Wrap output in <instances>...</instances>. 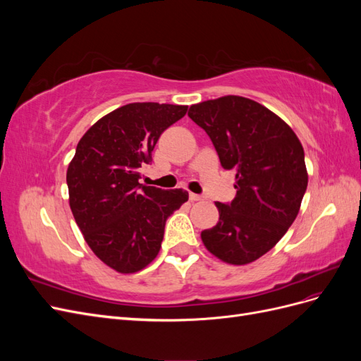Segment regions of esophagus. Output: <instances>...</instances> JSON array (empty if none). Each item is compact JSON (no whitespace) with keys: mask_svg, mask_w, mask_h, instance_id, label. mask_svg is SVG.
<instances>
[{"mask_svg":"<svg viewBox=\"0 0 361 361\" xmlns=\"http://www.w3.org/2000/svg\"><path fill=\"white\" fill-rule=\"evenodd\" d=\"M204 197L202 194H195V192H190V200L191 202H199V200H203Z\"/></svg>","mask_w":361,"mask_h":361,"instance_id":"obj_1","label":"esophagus"}]
</instances>
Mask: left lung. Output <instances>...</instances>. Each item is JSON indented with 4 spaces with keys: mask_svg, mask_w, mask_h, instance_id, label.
Here are the masks:
<instances>
[{
    "mask_svg": "<svg viewBox=\"0 0 361 361\" xmlns=\"http://www.w3.org/2000/svg\"><path fill=\"white\" fill-rule=\"evenodd\" d=\"M224 170L236 173V197L216 202L220 221L202 232L204 247L232 265L264 256L288 232L307 188L304 149L283 120L243 96L190 106Z\"/></svg>",
    "mask_w": 361,
    "mask_h": 361,
    "instance_id": "8db88e82",
    "label": "left lung"
}]
</instances>
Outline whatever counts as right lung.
Instances as JSON below:
<instances>
[{
	"label": "right lung",
	"instance_id": "add662e5",
	"mask_svg": "<svg viewBox=\"0 0 361 361\" xmlns=\"http://www.w3.org/2000/svg\"><path fill=\"white\" fill-rule=\"evenodd\" d=\"M187 110L157 102L120 106L87 130L69 164L75 221L93 253L122 274L143 269L157 257L167 218L188 200L183 190L138 182L161 134Z\"/></svg>",
	"mask_w": 361,
	"mask_h": 361
}]
</instances>
